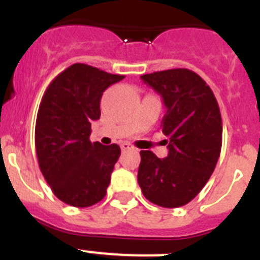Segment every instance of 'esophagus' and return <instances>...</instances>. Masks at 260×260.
Here are the masks:
<instances>
[{"label":"esophagus","instance_id":"1","mask_svg":"<svg viewBox=\"0 0 260 260\" xmlns=\"http://www.w3.org/2000/svg\"><path fill=\"white\" fill-rule=\"evenodd\" d=\"M121 150L127 151V150H135V148L132 143H128V142H123V143H121Z\"/></svg>","mask_w":260,"mask_h":260}]
</instances>
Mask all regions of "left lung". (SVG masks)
<instances>
[{"label": "left lung", "mask_w": 260, "mask_h": 260, "mask_svg": "<svg viewBox=\"0 0 260 260\" xmlns=\"http://www.w3.org/2000/svg\"><path fill=\"white\" fill-rule=\"evenodd\" d=\"M167 108L162 134L169 138L165 158L141 151L138 182L151 203L177 208L191 202L210 180L219 160L222 121L212 89L189 69L142 75Z\"/></svg>", "instance_id": "obj_1"}]
</instances>
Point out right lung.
I'll return each instance as SVG.
<instances>
[{"label":"right lung","instance_id":"obj_1","mask_svg":"<svg viewBox=\"0 0 260 260\" xmlns=\"http://www.w3.org/2000/svg\"><path fill=\"white\" fill-rule=\"evenodd\" d=\"M123 78L74 63L43 95L35 126L36 156L53 194L69 206L89 207L107 194L121 148L89 141L91 122L100 118L103 92Z\"/></svg>","mask_w":260,"mask_h":260}]
</instances>
